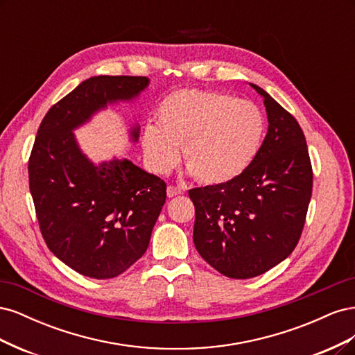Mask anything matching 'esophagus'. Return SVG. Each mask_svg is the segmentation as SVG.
<instances>
[{"label": "esophagus", "mask_w": 355, "mask_h": 355, "mask_svg": "<svg viewBox=\"0 0 355 355\" xmlns=\"http://www.w3.org/2000/svg\"><path fill=\"white\" fill-rule=\"evenodd\" d=\"M185 192L184 188L180 187H175V185H168L167 187V197L171 198V197H176V196H182Z\"/></svg>", "instance_id": "34e87169"}]
</instances>
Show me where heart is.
Here are the masks:
<instances>
[{"instance_id":"heart-1","label":"heart","mask_w":355,"mask_h":355,"mask_svg":"<svg viewBox=\"0 0 355 355\" xmlns=\"http://www.w3.org/2000/svg\"><path fill=\"white\" fill-rule=\"evenodd\" d=\"M265 118L257 106L214 90L171 92L142 133L145 157L158 173L179 161L204 185H225L250 167L262 146Z\"/></svg>"}]
</instances>
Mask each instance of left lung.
I'll return each mask as SVG.
<instances>
[{
	"instance_id": "left-lung-1",
	"label": "left lung",
	"mask_w": 355,
	"mask_h": 355,
	"mask_svg": "<svg viewBox=\"0 0 355 355\" xmlns=\"http://www.w3.org/2000/svg\"><path fill=\"white\" fill-rule=\"evenodd\" d=\"M263 98L268 133L250 167L225 185L189 191L194 244L214 270L252 278L295 250L313 194V166L296 118L254 84Z\"/></svg>"
}]
</instances>
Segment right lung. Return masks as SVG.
Segmentation results:
<instances>
[{"label": "right lung", "instance_id": "obj_1", "mask_svg": "<svg viewBox=\"0 0 355 355\" xmlns=\"http://www.w3.org/2000/svg\"><path fill=\"white\" fill-rule=\"evenodd\" d=\"M148 83L130 75L83 81L42 118L31 151L29 189L42 239L63 263L98 280L123 274L146 252L166 182L128 159L94 166L72 130L106 103L133 99Z\"/></svg>", "mask_w": 355, "mask_h": 355}]
</instances>
